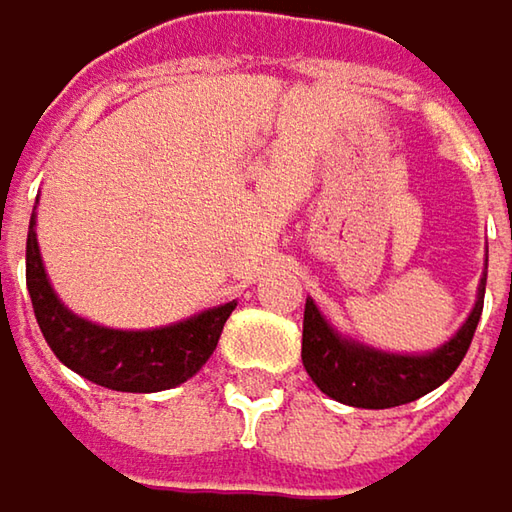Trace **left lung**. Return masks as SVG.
I'll list each match as a JSON object with an SVG mask.
<instances>
[{
	"label": "left lung",
	"instance_id": "left-lung-1",
	"mask_svg": "<svg viewBox=\"0 0 512 512\" xmlns=\"http://www.w3.org/2000/svg\"><path fill=\"white\" fill-rule=\"evenodd\" d=\"M483 295H486V274L477 289V304L465 325L450 337L441 349L429 355H390L370 349L364 343L340 337L319 307L307 298L304 307V337H301V361L304 370L322 393H328L337 402L355 405V408H393L420 399L423 393L444 384L456 367L462 364L480 313H483Z\"/></svg>",
	"mask_w": 512,
	"mask_h": 512
}]
</instances>
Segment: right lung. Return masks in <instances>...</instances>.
Instances as JSON below:
<instances>
[{
    "label": "right lung",
    "mask_w": 512,
    "mask_h": 512,
    "mask_svg": "<svg viewBox=\"0 0 512 512\" xmlns=\"http://www.w3.org/2000/svg\"><path fill=\"white\" fill-rule=\"evenodd\" d=\"M26 286L38 328L53 355L83 379L125 393L169 390L196 376L217 349L223 325L235 310V301H229L154 331H116L80 319L59 301L47 280L35 235V214L26 238Z\"/></svg>",
    "instance_id": "add662e5"
}]
</instances>
